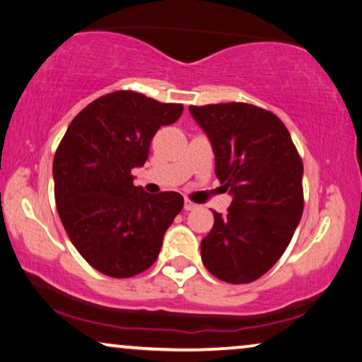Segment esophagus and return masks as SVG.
Wrapping results in <instances>:
<instances>
[{"instance_id": "1", "label": "esophagus", "mask_w": 362, "mask_h": 362, "mask_svg": "<svg viewBox=\"0 0 362 362\" xmlns=\"http://www.w3.org/2000/svg\"><path fill=\"white\" fill-rule=\"evenodd\" d=\"M197 204H194V202H190V200H185V204H184V210L185 211H190V210H195L197 209Z\"/></svg>"}]
</instances>
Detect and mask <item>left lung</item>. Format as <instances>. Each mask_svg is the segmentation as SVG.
Returning <instances> with one entry per match:
<instances>
[{"label":"left lung","instance_id":"1","mask_svg":"<svg viewBox=\"0 0 362 362\" xmlns=\"http://www.w3.org/2000/svg\"><path fill=\"white\" fill-rule=\"evenodd\" d=\"M210 139L215 175L233 200L228 214L214 211L202 240V262L221 281L252 283L290 245L303 215V162L286 125L258 105H190Z\"/></svg>","mask_w":362,"mask_h":362}]
</instances>
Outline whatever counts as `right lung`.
Listing matches in <instances>:
<instances>
[{
    "label": "right lung",
    "instance_id": "add662e5",
    "mask_svg": "<svg viewBox=\"0 0 362 362\" xmlns=\"http://www.w3.org/2000/svg\"><path fill=\"white\" fill-rule=\"evenodd\" d=\"M182 110V104L115 90L86 105L57 147V214L77 252L107 276L131 278L151 268L184 206L180 194H147L131 173L146 163L158 129L175 122Z\"/></svg>",
    "mask_w": 362,
    "mask_h": 362
}]
</instances>
